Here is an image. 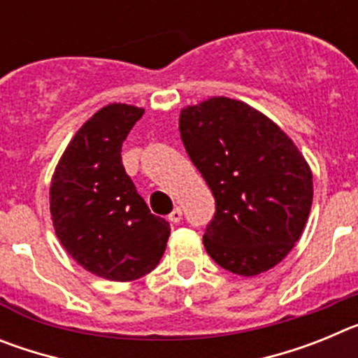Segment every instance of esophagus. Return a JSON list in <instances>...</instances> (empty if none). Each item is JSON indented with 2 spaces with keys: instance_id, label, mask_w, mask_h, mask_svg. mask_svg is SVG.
<instances>
[{
  "instance_id": "1",
  "label": "esophagus",
  "mask_w": 358,
  "mask_h": 358,
  "mask_svg": "<svg viewBox=\"0 0 358 358\" xmlns=\"http://www.w3.org/2000/svg\"><path fill=\"white\" fill-rule=\"evenodd\" d=\"M181 218H182V210H181V208H176V210H173L172 213L169 215V220H170V222H173V224L181 222Z\"/></svg>"
}]
</instances>
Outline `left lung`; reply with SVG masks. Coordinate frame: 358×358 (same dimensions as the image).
Returning <instances> with one entry per match:
<instances>
[{
	"label": "left lung",
	"instance_id": "8db88e82",
	"mask_svg": "<svg viewBox=\"0 0 358 358\" xmlns=\"http://www.w3.org/2000/svg\"><path fill=\"white\" fill-rule=\"evenodd\" d=\"M179 131L215 197L202 238L208 255L240 276L280 264L301 236L314 197L301 152L273 120L226 96L185 107Z\"/></svg>",
	"mask_w": 358,
	"mask_h": 358
}]
</instances>
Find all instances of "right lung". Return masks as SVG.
I'll use <instances>...</instances> for the list:
<instances>
[{"label":"right lung","mask_w":358,"mask_h":358,"mask_svg":"<svg viewBox=\"0 0 358 358\" xmlns=\"http://www.w3.org/2000/svg\"><path fill=\"white\" fill-rule=\"evenodd\" d=\"M145 110L109 103L73 136L50 186L57 238L78 265L110 281L156 268L170 224L152 215L122 163V143Z\"/></svg>","instance_id":"1"}]
</instances>
